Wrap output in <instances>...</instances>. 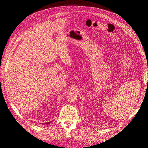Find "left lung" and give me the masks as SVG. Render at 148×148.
Wrapping results in <instances>:
<instances>
[{"mask_svg":"<svg viewBox=\"0 0 148 148\" xmlns=\"http://www.w3.org/2000/svg\"><path fill=\"white\" fill-rule=\"evenodd\" d=\"M147 81H148V80H147Z\"/></svg>","mask_w":148,"mask_h":148,"instance_id":"8db88e82","label":"left lung"}]
</instances>
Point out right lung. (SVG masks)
<instances>
[{"label": "right lung", "mask_w": 148, "mask_h": 148, "mask_svg": "<svg viewBox=\"0 0 148 148\" xmlns=\"http://www.w3.org/2000/svg\"><path fill=\"white\" fill-rule=\"evenodd\" d=\"M52 122H53V121H51V122H47V123H44V124H48V123H51Z\"/></svg>", "instance_id": "add662e5"}]
</instances>
